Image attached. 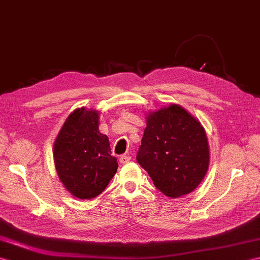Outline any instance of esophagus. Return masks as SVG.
Masks as SVG:
<instances>
[{"label": "esophagus", "mask_w": 260, "mask_h": 260, "mask_svg": "<svg viewBox=\"0 0 260 260\" xmlns=\"http://www.w3.org/2000/svg\"><path fill=\"white\" fill-rule=\"evenodd\" d=\"M119 161H120V164H127V162L131 161V156H127V155L120 156Z\"/></svg>", "instance_id": "1"}]
</instances>
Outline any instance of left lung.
<instances>
[{
	"mask_svg": "<svg viewBox=\"0 0 260 260\" xmlns=\"http://www.w3.org/2000/svg\"><path fill=\"white\" fill-rule=\"evenodd\" d=\"M209 145L199 120L178 104L148 112L137 162L167 197L189 194L209 167Z\"/></svg>",
	"mask_w": 260,
	"mask_h": 260,
	"instance_id": "8db88e82",
	"label": "left lung"
}]
</instances>
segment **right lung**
I'll use <instances>...</instances> for the list:
<instances>
[{
	"instance_id": "add662e5",
	"label": "right lung",
	"mask_w": 260,
	"mask_h": 260,
	"mask_svg": "<svg viewBox=\"0 0 260 260\" xmlns=\"http://www.w3.org/2000/svg\"><path fill=\"white\" fill-rule=\"evenodd\" d=\"M100 112L76 108L59 129L53 157L57 176L69 192L92 199L106 188L117 172L108 137L99 129Z\"/></svg>"
}]
</instances>
